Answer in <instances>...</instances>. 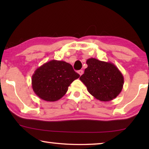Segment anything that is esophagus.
<instances>
[{
  "mask_svg": "<svg viewBox=\"0 0 149 149\" xmlns=\"http://www.w3.org/2000/svg\"><path fill=\"white\" fill-rule=\"evenodd\" d=\"M78 74H79L80 75H81L83 74H84V71H83V70H79V71H78Z\"/></svg>",
  "mask_w": 149,
  "mask_h": 149,
  "instance_id": "1",
  "label": "esophagus"
}]
</instances>
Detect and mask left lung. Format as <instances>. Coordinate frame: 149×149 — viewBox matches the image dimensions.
<instances>
[{
    "instance_id": "8db88e82",
    "label": "left lung",
    "mask_w": 149,
    "mask_h": 149,
    "mask_svg": "<svg viewBox=\"0 0 149 149\" xmlns=\"http://www.w3.org/2000/svg\"><path fill=\"white\" fill-rule=\"evenodd\" d=\"M87 68L79 79L95 99L107 102L118 97L123 89L124 79L121 72L111 62L96 58L87 60Z\"/></svg>"
}]
</instances>
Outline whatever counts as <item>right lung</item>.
<instances>
[{
  "label": "right lung",
  "mask_w": 149,
  "mask_h": 149,
  "mask_svg": "<svg viewBox=\"0 0 149 149\" xmlns=\"http://www.w3.org/2000/svg\"><path fill=\"white\" fill-rule=\"evenodd\" d=\"M79 76L69 63L52 60L35 70L32 75V88L40 99L48 102L56 101Z\"/></svg>",
  "instance_id": "right-lung-1"
}]
</instances>
